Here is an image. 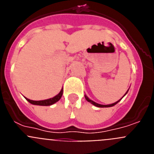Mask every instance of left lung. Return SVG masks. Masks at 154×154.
Instances as JSON below:
<instances>
[{"instance_id": "1", "label": "left lung", "mask_w": 154, "mask_h": 154, "mask_svg": "<svg viewBox=\"0 0 154 154\" xmlns=\"http://www.w3.org/2000/svg\"><path fill=\"white\" fill-rule=\"evenodd\" d=\"M128 92V91H127ZM127 92H126V93H125V95H126V93H127ZM124 95V96H125ZM85 99H86L87 101L89 102V103H92V105H94V106H97V107H101V108H103V107H111V106H115L116 104V103H119V101H120V99H119V101H117V102H116V103H112V104H109V105H101V104H99V103H95V102L94 101H92V100H91L90 99H89V97H88V96H86L85 95Z\"/></svg>"}]
</instances>
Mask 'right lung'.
<instances>
[{"mask_svg":"<svg viewBox=\"0 0 154 154\" xmlns=\"http://www.w3.org/2000/svg\"><path fill=\"white\" fill-rule=\"evenodd\" d=\"M62 93H63V89H61L60 92L56 95L55 96H54L53 98L51 99H48L45 100H40V101H34V100H31V99H28V98H25V99L29 102L30 103L33 105H38V106H51V105L54 104V103H57V102L61 99L62 96Z\"/></svg>","mask_w":154,"mask_h":154,"instance_id":"add662e5","label":"right lung"}]
</instances>
